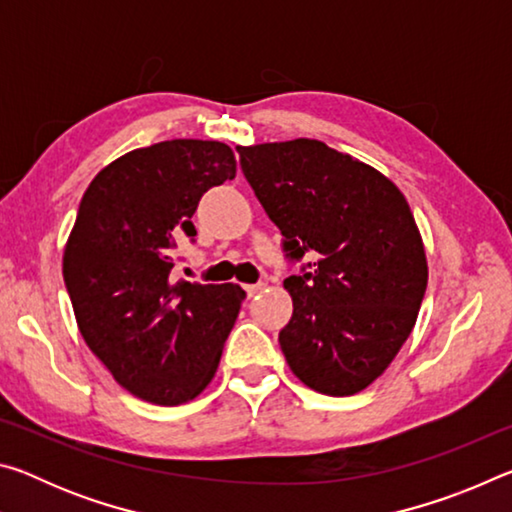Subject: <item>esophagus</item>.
Masks as SVG:
<instances>
[{"label":"esophagus","mask_w":512,"mask_h":512,"mask_svg":"<svg viewBox=\"0 0 512 512\" xmlns=\"http://www.w3.org/2000/svg\"><path fill=\"white\" fill-rule=\"evenodd\" d=\"M244 289H246V293H248V296H250V298H253V296H257V293H259V291H262V289H264V284H262V282H259V284H246V287H244Z\"/></svg>","instance_id":"34e87169"}]
</instances>
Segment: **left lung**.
Returning <instances> with one entry per match:
<instances>
[{
    "mask_svg": "<svg viewBox=\"0 0 512 512\" xmlns=\"http://www.w3.org/2000/svg\"><path fill=\"white\" fill-rule=\"evenodd\" d=\"M237 151L289 257L316 253L309 273L284 280L293 300L284 359L311 391L361 393L409 339L427 291L409 203L375 167L309 137Z\"/></svg>",
    "mask_w": 512,
    "mask_h": 512,
    "instance_id": "8db88e82",
    "label": "left lung"
}]
</instances>
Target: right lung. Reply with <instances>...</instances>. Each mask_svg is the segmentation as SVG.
<instances>
[{"label":"right lung","mask_w":512,"mask_h":512,"mask_svg":"<svg viewBox=\"0 0 512 512\" xmlns=\"http://www.w3.org/2000/svg\"><path fill=\"white\" fill-rule=\"evenodd\" d=\"M216 140H167L103 167L81 198L63 253L76 325L121 388L176 406L201 395L219 368L246 291L171 282L176 241L194 237L201 196L235 178Z\"/></svg>","instance_id":"add662e5"}]
</instances>
